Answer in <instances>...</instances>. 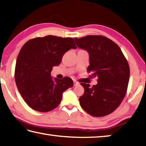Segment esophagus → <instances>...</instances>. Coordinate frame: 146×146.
Wrapping results in <instances>:
<instances>
[{"instance_id": "obj_1", "label": "esophagus", "mask_w": 146, "mask_h": 146, "mask_svg": "<svg viewBox=\"0 0 146 146\" xmlns=\"http://www.w3.org/2000/svg\"><path fill=\"white\" fill-rule=\"evenodd\" d=\"M73 82H74V86H78V85L79 84V83L77 82V81H76V80H73Z\"/></svg>"}]
</instances>
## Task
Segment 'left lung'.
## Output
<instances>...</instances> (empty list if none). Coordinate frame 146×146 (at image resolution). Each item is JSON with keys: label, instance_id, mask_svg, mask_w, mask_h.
<instances>
[{"label": "left lung", "instance_id": "obj_1", "mask_svg": "<svg viewBox=\"0 0 146 146\" xmlns=\"http://www.w3.org/2000/svg\"><path fill=\"white\" fill-rule=\"evenodd\" d=\"M78 48L90 55L88 72L97 77L98 84L90 87L81 83L84 93L79 98L80 105L91 116H106L117 109L127 92L129 66L117 44L102 35H88L75 38Z\"/></svg>", "mask_w": 146, "mask_h": 146}]
</instances>
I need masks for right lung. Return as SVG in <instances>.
<instances>
[{
    "mask_svg": "<svg viewBox=\"0 0 146 146\" xmlns=\"http://www.w3.org/2000/svg\"><path fill=\"white\" fill-rule=\"evenodd\" d=\"M76 49L71 37L47 35L30 39L24 44L17 56L15 80L23 99L29 107L48 112L59 105L62 93L72 88L70 77L52 78L51 71L58 66L70 49Z\"/></svg>",
    "mask_w": 146,
    "mask_h": 146,
    "instance_id": "right-lung-1",
    "label": "right lung"
}]
</instances>
